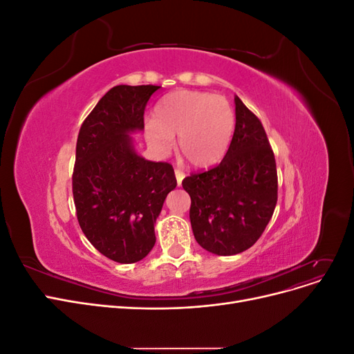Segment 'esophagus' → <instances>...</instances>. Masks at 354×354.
<instances>
[{"label": "esophagus", "instance_id": "34e87169", "mask_svg": "<svg viewBox=\"0 0 354 354\" xmlns=\"http://www.w3.org/2000/svg\"><path fill=\"white\" fill-rule=\"evenodd\" d=\"M174 173H176V178H177V185H178V186H181V181H183V178H185L183 169L176 168V169H174Z\"/></svg>", "mask_w": 354, "mask_h": 354}]
</instances>
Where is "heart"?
<instances>
[{
	"instance_id": "heart-1",
	"label": "heart",
	"mask_w": 354,
	"mask_h": 354,
	"mask_svg": "<svg viewBox=\"0 0 354 354\" xmlns=\"http://www.w3.org/2000/svg\"><path fill=\"white\" fill-rule=\"evenodd\" d=\"M234 112L220 94L178 90L160 100L153 120L145 124L149 145L167 153L174 145L192 165L198 168L220 162L234 133Z\"/></svg>"
}]
</instances>
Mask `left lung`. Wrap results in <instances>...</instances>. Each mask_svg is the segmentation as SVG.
Here are the masks:
<instances>
[{"instance_id":"8db88e82","label":"left lung","mask_w":354,"mask_h":354,"mask_svg":"<svg viewBox=\"0 0 354 354\" xmlns=\"http://www.w3.org/2000/svg\"><path fill=\"white\" fill-rule=\"evenodd\" d=\"M233 138L223 160L190 174V224L196 242L212 254L234 255L259 241L277 202L276 160L261 121L234 97Z\"/></svg>"}]
</instances>
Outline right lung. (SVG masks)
Wrapping results in <instances>:
<instances>
[{
	"label": "right lung",
	"instance_id": "1",
	"mask_svg": "<svg viewBox=\"0 0 354 354\" xmlns=\"http://www.w3.org/2000/svg\"><path fill=\"white\" fill-rule=\"evenodd\" d=\"M158 85H116L81 125L72 192L85 236L104 257L122 264L143 260L156 242L155 223L176 189L173 165L136 152L134 131Z\"/></svg>",
	"mask_w": 354,
	"mask_h": 354
}]
</instances>
